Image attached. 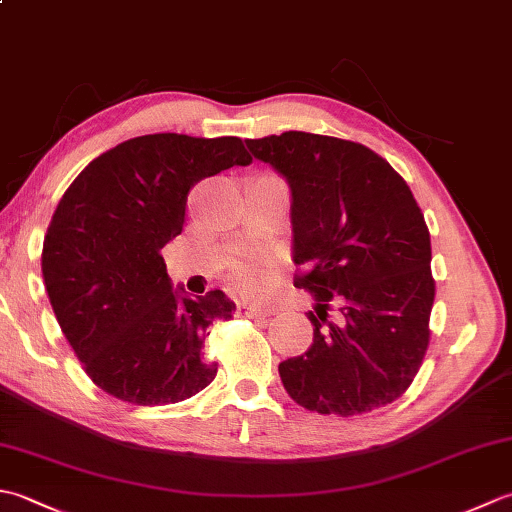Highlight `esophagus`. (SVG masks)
Segmentation results:
<instances>
[{"mask_svg":"<svg viewBox=\"0 0 512 512\" xmlns=\"http://www.w3.org/2000/svg\"><path fill=\"white\" fill-rule=\"evenodd\" d=\"M242 310H244L246 317H250V319H264L270 314V308L259 306V303H244Z\"/></svg>","mask_w":512,"mask_h":512,"instance_id":"esophagus-1","label":"esophagus"}]
</instances>
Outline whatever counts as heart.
<instances>
[{"mask_svg":"<svg viewBox=\"0 0 512 512\" xmlns=\"http://www.w3.org/2000/svg\"><path fill=\"white\" fill-rule=\"evenodd\" d=\"M235 279H237V284L244 286V288H250V286L255 284V277L250 275V273H246V270H239V273L235 275Z\"/></svg>","mask_w":512,"mask_h":512,"instance_id":"1","label":"heart"}]
</instances>
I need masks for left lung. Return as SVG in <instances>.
Returning <instances> with one entry per match:
<instances>
[{
  "label": "left lung",
  "instance_id": "obj_1",
  "mask_svg": "<svg viewBox=\"0 0 512 512\" xmlns=\"http://www.w3.org/2000/svg\"><path fill=\"white\" fill-rule=\"evenodd\" d=\"M292 193L295 286L317 301L306 354L279 363L297 405L356 416L405 394L429 347L436 299L424 215L385 158L332 136L246 140ZM337 308V319L331 310Z\"/></svg>",
  "mask_w": 512,
  "mask_h": 512
}]
</instances>
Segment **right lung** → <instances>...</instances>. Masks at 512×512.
Wrapping results in <instances>:
<instances>
[{
	"label": "right lung",
	"mask_w": 512,
	"mask_h": 512,
	"mask_svg": "<svg viewBox=\"0 0 512 512\" xmlns=\"http://www.w3.org/2000/svg\"><path fill=\"white\" fill-rule=\"evenodd\" d=\"M250 162L237 136L149 134L94 158L63 193L43 239V284L85 374L110 396L171 405L215 378L204 339L235 303L173 288L160 250L182 233L195 184Z\"/></svg>",
	"instance_id": "obj_1"
}]
</instances>
